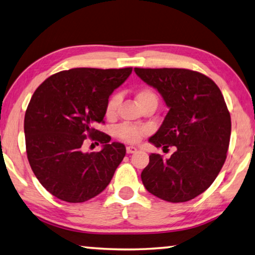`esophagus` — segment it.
Listing matches in <instances>:
<instances>
[{
    "mask_svg": "<svg viewBox=\"0 0 255 255\" xmlns=\"http://www.w3.org/2000/svg\"><path fill=\"white\" fill-rule=\"evenodd\" d=\"M126 150H127V153H128V154H132V153L137 152V148L135 147V146H127V147H126Z\"/></svg>",
    "mask_w": 255,
    "mask_h": 255,
    "instance_id": "esophagus-1",
    "label": "esophagus"
}]
</instances>
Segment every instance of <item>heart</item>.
<instances>
[{
	"label": "heart",
	"instance_id": "obj_1",
	"mask_svg": "<svg viewBox=\"0 0 255 255\" xmlns=\"http://www.w3.org/2000/svg\"><path fill=\"white\" fill-rule=\"evenodd\" d=\"M136 100L138 102V105L141 106L144 103L148 102L150 100H156L157 101V97L152 90L149 89H141L136 93ZM120 103V97L118 94L116 96H112L109 101H108L107 106H106V116L107 118L112 119L116 117L118 111V107ZM147 128L143 127V126H132V125H120V126L117 128V136L123 139L124 141H127V143L130 144H136L138 141H140L141 138H143L146 133H147Z\"/></svg>",
	"mask_w": 255,
	"mask_h": 255
}]
</instances>
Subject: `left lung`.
I'll list each match as a JSON object with an SVG mask.
<instances>
[{"instance_id": "8db88e82", "label": "left lung", "mask_w": 255, "mask_h": 255, "mask_svg": "<svg viewBox=\"0 0 255 255\" xmlns=\"http://www.w3.org/2000/svg\"><path fill=\"white\" fill-rule=\"evenodd\" d=\"M133 71L169 108L149 143L175 148L167 159L149 155L140 175L144 187L169 202L191 200L210 187L226 159L232 123L221 90L208 76L185 68Z\"/></svg>"}]
</instances>
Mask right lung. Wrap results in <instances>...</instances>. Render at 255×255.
I'll return each mask as SVG.
<instances>
[{"label": "right lung", "instance_id": "obj_1", "mask_svg": "<svg viewBox=\"0 0 255 255\" xmlns=\"http://www.w3.org/2000/svg\"><path fill=\"white\" fill-rule=\"evenodd\" d=\"M132 68H72L49 76L38 86L24 116L30 166L42 187L66 202H84L110 183L126 155L122 143L98 130L109 97ZM86 136L103 144L85 153Z\"/></svg>", "mask_w": 255, "mask_h": 255}]
</instances>
